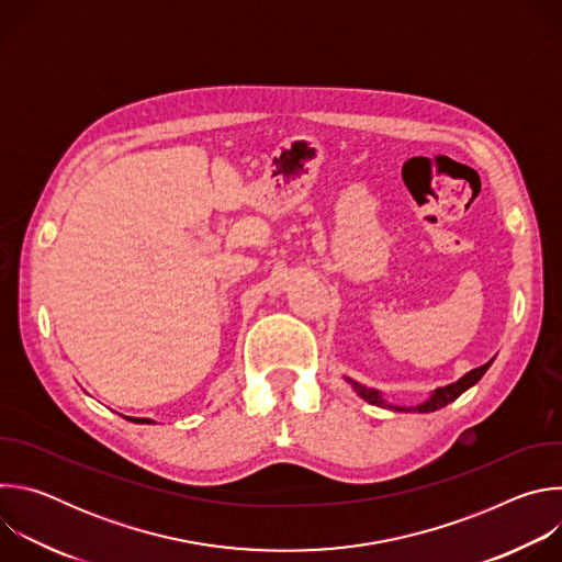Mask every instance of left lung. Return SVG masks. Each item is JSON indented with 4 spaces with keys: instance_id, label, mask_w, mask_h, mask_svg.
Returning <instances> with one entry per match:
<instances>
[{
    "instance_id": "8db88e82",
    "label": "left lung",
    "mask_w": 562,
    "mask_h": 562,
    "mask_svg": "<svg viewBox=\"0 0 562 562\" xmlns=\"http://www.w3.org/2000/svg\"><path fill=\"white\" fill-rule=\"evenodd\" d=\"M490 364H492V360H490L487 364H483V367L471 369V371H469L467 375H462L458 382L447 384V386H442V389H436V391H434V395L427 400V403H423V405H418V407H391V405H386V403H384L382 395H380L375 389H367V386H362V384H358V382H353V380H349V378H347V380L353 384V389L358 391V395H360V397H364L367 403H371V405L391 407L393 412H418V414H429V412L442 409V407H447L449 403H453V400H456L460 393H464L469 386H473L480 378L485 375V371L490 369Z\"/></svg>"
}]
</instances>
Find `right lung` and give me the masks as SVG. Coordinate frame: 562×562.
Masks as SVG:
<instances>
[{
  "instance_id": "add662e5",
  "label": "right lung",
  "mask_w": 562,
  "mask_h": 562,
  "mask_svg": "<svg viewBox=\"0 0 562 562\" xmlns=\"http://www.w3.org/2000/svg\"><path fill=\"white\" fill-rule=\"evenodd\" d=\"M126 420L137 423V425H153V420H148V418H126Z\"/></svg>"
}]
</instances>
